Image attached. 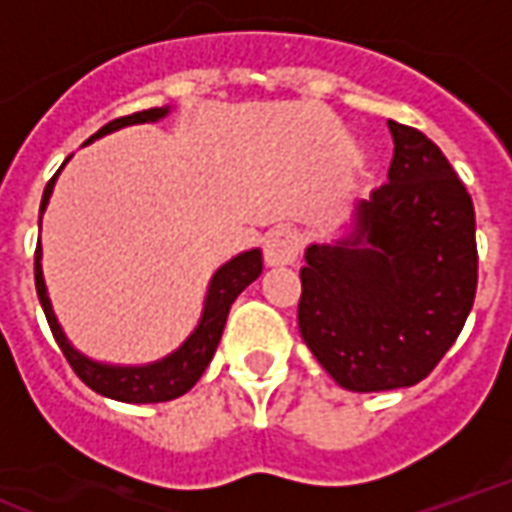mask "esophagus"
<instances>
[{
    "mask_svg": "<svg viewBox=\"0 0 512 512\" xmlns=\"http://www.w3.org/2000/svg\"><path fill=\"white\" fill-rule=\"evenodd\" d=\"M300 252V236L298 230L292 228H273L263 241V257L265 265H292L298 260Z\"/></svg>",
    "mask_w": 512,
    "mask_h": 512,
    "instance_id": "obj_1",
    "label": "esophagus"
}]
</instances>
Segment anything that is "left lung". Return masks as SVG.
<instances>
[{
  "label": "left lung",
  "mask_w": 512,
  "mask_h": 512,
  "mask_svg": "<svg viewBox=\"0 0 512 512\" xmlns=\"http://www.w3.org/2000/svg\"><path fill=\"white\" fill-rule=\"evenodd\" d=\"M389 182L300 268L298 327L349 392L419 384L462 333L478 287L473 198L432 139L389 120Z\"/></svg>",
  "instance_id": "obj_1"
}]
</instances>
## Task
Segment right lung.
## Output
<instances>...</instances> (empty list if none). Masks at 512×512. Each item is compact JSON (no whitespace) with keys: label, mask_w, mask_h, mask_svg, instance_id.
<instances>
[{"label":"right lung","mask_w":512,"mask_h":512,"mask_svg":"<svg viewBox=\"0 0 512 512\" xmlns=\"http://www.w3.org/2000/svg\"><path fill=\"white\" fill-rule=\"evenodd\" d=\"M166 115H169V107H152L134 112V115L117 117V120L107 123L104 128H99L88 142L104 134H112L117 128L136 126V123H155V120H161ZM56 177L50 179L45 193H42L39 212H45V206H48ZM260 273H263L260 249H249V252H241L233 260H228L220 271L214 273L212 282H209L204 314H201V322L190 333V338L177 351H171L169 357H163V360L139 365V368H128V365L123 368V365H101V362L88 360L85 354H80L72 343L66 341L64 330L58 325L53 306H50L45 279H42V247L37 244V252H34V284H37L39 303H42V311L48 317L53 338H56V343L64 351L66 362L72 365L80 381L91 386L93 392H99V395L109 397V400H120V403H166V400L185 395L187 389H193V384L204 376L206 365L212 362L214 351H217V343H220L222 330H225V319H228L230 303L239 298L241 292L247 290Z\"/></svg>","instance_id":"obj_1"}]
</instances>
